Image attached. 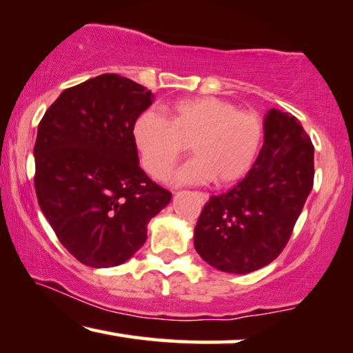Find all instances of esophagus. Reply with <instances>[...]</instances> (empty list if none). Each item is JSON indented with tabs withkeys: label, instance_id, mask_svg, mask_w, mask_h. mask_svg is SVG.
<instances>
[{
	"label": "esophagus",
	"instance_id": "1",
	"mask_svg": "<svg viewBox=\"0 0 353 353\" xmlns=\"http://www.w3.org/2000/svg\"><path fill=\"white\" fill-rule=\"evenodd\" d=\"M199 197H200V200H202V202L205 203L208 200V194H205V192H199Z\"/></svg>",
	"mask_w": 353,
	"mask_h": 353
}]
</instances>
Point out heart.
<instances>
[{
    "mask_svg": "<svg viewBox=\"0 0 353 353\" xmlns=\"http://www.w3.org/2000/svg\"><path fill=\"white\" fill-rule=\"evenodd\" d=\"M164 118L145 110L132 126V140L148 175L164 178L189 146L195 158L183 165L175 184L229 186L254 169L265 142L263 120L221 97L180 99L165 107Z\"/></svg>",
    "mask_w": 353,
    "mask_h": 353,
    "instance_id": "b5f03b06",
    "label": "heart"
}]
</instances>
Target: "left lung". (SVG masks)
Segmentation results:
<instances>
[{
	"instance_id": "obj_1",
	"label": "left lung",
	"mask_w": 353,
	"mask_h": 353,
	"mask_svg": "<svg viewBox=\"0 0 353 353\" xmlns=\"http://www.w3.org/2000/svg\"><path fill=\"white\" fill-rule=\"evenodd\" d=\"M265 142L254 169L229 192L213 195L194 229L205 262L246 274L283 252L314 183V146L287 112L265 115Z\"/></svg>"
}]
</instances>
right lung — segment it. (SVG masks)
<instances>
[{
    "label": "right lung",
    "mask_w": 353,
    "mask_h": 353,
    "mask_svg": "<svg viewBox=\"0 0 353 353\" xmlns=\"http://www.w3.org/2000/svg\"><path fill=\"white\" fill-rule=\"evenodd\" d=\"M145 86L102 74L64 90L37 128L34 188L61 245L83 265L117 267L146 241L170 203L140 169L132 126L153 104Z\"/></svg>",
    "instance_id": "obj_1"
}]
</instances>
